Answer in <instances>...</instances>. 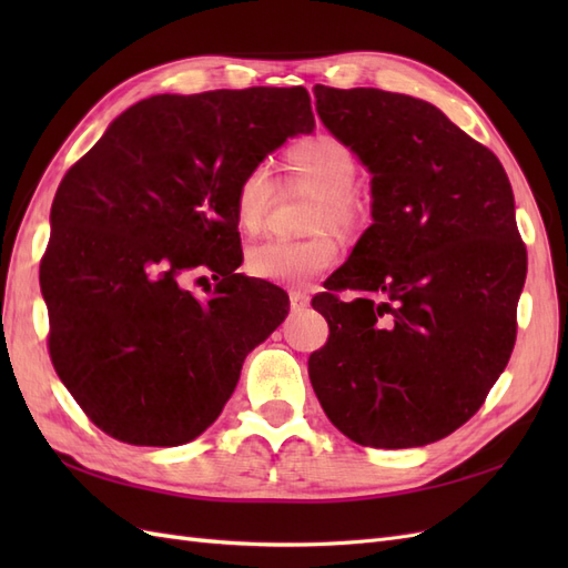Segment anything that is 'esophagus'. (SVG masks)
Here are the masks:
<instances>
[{
    "mask_svg": "<svg viewBox=\"0 0 568 568\" xmlns=\"http://www.w3.org/2000/svg\"><path fill=\"white\" fill-rule=\"evenodd\" d=\"M288 301H291V307H294V311H303V307H307V303H311V296L303 294V291H291Z\"/></svg>",
    "mask_w": 568,
    "mask_h": 568,
    "instance_id": "1",
    "label": "esophagus"
}]
</instances>
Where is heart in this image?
<instances>
[{
  "mask_svg": "<svg viewBox=\"0 0 568 568\" xmlns=\"http://www.w3.org/2000/svg\"><path fill=\"white\" fill-rule=\"evenodd\" d=\"M282 170L288 189L315 194L305 227L317 234L301 242L272 239V242L257 244L246 255V270L253 277L272 284L305 286L336 263L338 246L334 236L324 230H332L341 239L357 236L367 225L369 203L355 186L359 170L355 151L336 134L315 132L301 136L286 149ZM272 203L274 182L267 168L255 165L239 182L234 196L236 220L242 230H261Z\"/></svg>",
  "mask_w": 568,
  "mask_h": 568,
  "instance_id": "heart-1",
  "label": "heart"
}]
</instances>
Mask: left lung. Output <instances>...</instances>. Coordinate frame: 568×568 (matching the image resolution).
Masks as SVG:
<instances>
[{
	"instance_id": "obj_1",
	"label": "left lung",
	"mask_w": 568,
	"mask_h": 568,
	"mask_svg": "<svg viewBox=\"0 0 568 568\" xmlns=\"http://www.w3.org/2000/svg\"><path fill=\"white\" fill-rule=\"evenodd\" d=\"M317 113L372 173V217L313 307L326 417L369 448H419L484 405L517 341L526 246L495 153L428 101L315 84ZM341 290H357L346 304Z\"/></svg>"
}]
</instances>
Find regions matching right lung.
<instances>
[{
    "label": "right lung",
    "mask_w": 568,
    "mask_h": 568,
    "mask_svg": "<svg viewBox=\"0 0 568 568\" xmlns=\"http://www.w3.org/2000/svg\"><path fill=\"white\" fill-rule=\"evenodd\" d=\"M313 128L305 88L156 94L63 175L40 263L47 346L101 432L170 448L217 419L288 313L284 288L236 274V186ZM203 271L219 284L196 300L183 284Z\"/></svg>",
    "instance_id": "obj_1"
}]
</instances>
